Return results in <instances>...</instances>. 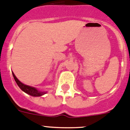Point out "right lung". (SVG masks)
Segmentation results:
<instances>
[{
    "instance_id": "right-lung-1",
    "label": "right lung",
    "mask_w": 130,
    "mask_h": 130,
    "mask_svg": "<svg viewBox=\"0 0 130 130\" xmlns=\"http://www.w3.org/2000/svg\"><path fill=\"white\" fill-rule=\"evenodd\" d=\"M12 74L14 78V79H15V81L17 83V85H18L19 88L22 91H24V93H26V94H29L30 96H41L44 95V94L46 93V92H45V91H39L36 87H31V86H30V85H27L23 84L21 82H20L17 79V78L15 76V75L14 74V73L13 72Z\"/></svg>"
}]
</instances>
